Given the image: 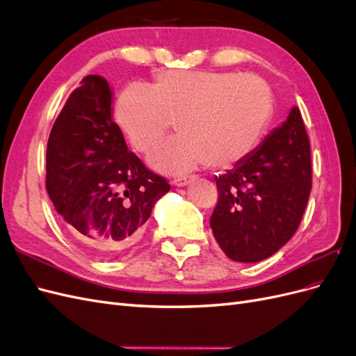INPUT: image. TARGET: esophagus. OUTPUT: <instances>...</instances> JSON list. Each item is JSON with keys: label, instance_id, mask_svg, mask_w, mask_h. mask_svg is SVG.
Listing matches in <instances>:
<instances>
[{"label": "esophagus", "instance_id": "1", "mask_svg": "<svg viewBox=\"0 0 356 356\" xmlns=\"http://www.w3.org/2000/svg\"><path fill=\"white\" fill-rule=\"evenodd\" d=\"M193 179V177H178V178H175L174 179V184L177 186V187H184V186H187L188 182Z\"/></svg>", "mask_w": 356, "mask_h": 356}]
</instances>
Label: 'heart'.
I'll return each mask as SVG.
<instances>
[{
    "label": "heart",
    "instance_id": "b5f03b06",
    "mask_svg": "<svg viewBox=\"0 0 356 356\" xmlns=\"http://www.w3.org/2000/svg\"><path fill=\"white\" fill-rule=\"evenodd\" d=\"M275 99L260 75L227 71H160L148 89L129 86L115 104V120L141 153H149L179 118L181 135L161 144L149 163L165 174L202 165L227 169L260 145Z\"/></svg>",
    "mask_w": 356,
    "mask_h": 356
}]
</instances>
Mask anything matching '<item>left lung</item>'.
Here are the masks:
<instances>
[{"instance_id": "obj_1", "label": "left lung", "mask_w": 356, "mask_h": 356, "mask_svg": "<svg viewBox=\"0 0 356 356\" xmlns=\"http://www.w3.org/2000/svg\"><path fill=\"white\" fill-rule=\"evenodd\" d=\"M215 182L218 200L209 222L224 254L257 263L281 250L297 232L312 190L310 143L297 106L250 157Z\"/></svg>"}]
</instances>
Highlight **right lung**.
I'll return each mask as SVG.
<instances>
[{
    "label": "right lung",
    "mask_w": 356,
    "mask_h": 356,
    "mask_svg": "<svg viewBox=\"0 0 356 356\" xmlns=\"http://www.w3.org/2000/svg\"><path fill=\"white\" fill-rule=\"evenodd\" d=\"M46 188L58 213L99 258H115L143 234L170 186L129 152L111 118V90L88 75L72 90L47 143Z\"/></svg>",
    "instance_id": "add662e5"
}]
</instances>
